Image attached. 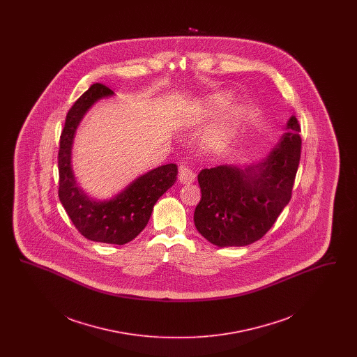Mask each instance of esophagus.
I'll return each instance as SVG.
<instances>
[{
    "label": "esophagus",
    "instance_id": "34e87169",
    "mask_svg": "<svg viewBox=\"0 0 357 357\" xmlns=\"http://www.w3.org/2000/svg\"><path fill=\"white\" fill-rule=\"evenodd\" d=\"M178 179L181 183H192L195 179V172L192 169H190L186 165H182L179 167V172H178Z\"/></svg>",
    "mask_w": 357,
    "mask_h": 357
}]
</instances>
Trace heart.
Masks as SVG:
<instances>
[{"label": "heart", "mask_w": 357, "mask_h": 357, "mask_svg": "<svg viewBox=\"0 0 357 357\" xmlns=\"http://www.w3.org/2000/svg\"><path fill=\"white\" fill-rule=\"evenodd\" d=\"M230 100H231V95L226 92L213 95L207 102L195 109L192 120L195 123H201L208 119L217 111L222 109L226 104H229ZM243 116H245V111L241 107H231L229 111H226L221 118L217 120V123H214L210 127L206 135L207 147L213 150H220L223 146H226L231 139V136L236 134L238 127L243 120Z\"/></svg>", "instance_id": "b5f03b06"}]
</instances>
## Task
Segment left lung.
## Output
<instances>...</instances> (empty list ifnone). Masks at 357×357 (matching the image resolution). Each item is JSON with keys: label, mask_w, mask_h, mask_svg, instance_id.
<instances>
[{"label": "left lung", "mask_w": 357, "mask_h": 357, "mask_svg": "<svg viewBox=\"0 0 357 357\" xmlns=\"http://www.w3.org/2000/svg\"><path fill=\"white\" fill-rule=\"evenodd\" d=\"M269 156L245 170L231 166L198 174L201 201L194 211L197 230L217 246H245L264 237L289 204L301 158L296 116Z\"/></svg>", "instance_id": "obj_1"}]
</instances>
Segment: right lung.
Wrapping results in <instances>:
<instances>
[{
	"label": "right lung",
	"mask_w": 357,
	"mask_h": 357,
	"mask_svg": "<svg viewBox=\"0 0 357 357\" xmlns=\"http://www.w3.org/2000/svg\"><path fill=\"white\" fill-rule=\"evenodd\" d=\"M114 91L102 83L91 85L69 108L60 135L59 198L82 236L102 243L124 245L140 234L151 217L153 204L176 181L178 167L170 163L137 178L111 201L89 199L77 187L70 169V149L75 131L88 108Z\"/></svg>",
	"instance_id": "add662e5"
}]
</instances>
